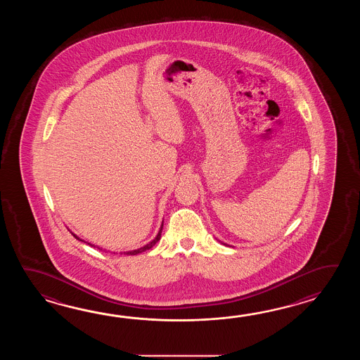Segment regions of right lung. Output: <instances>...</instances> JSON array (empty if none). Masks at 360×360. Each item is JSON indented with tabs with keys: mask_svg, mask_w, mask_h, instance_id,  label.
<instances>
[{
	"mask_svg": "<svg viewBox=\"0 0 360 360\" xmlns=\"http://www.w3.org/2000/svg\"><path fill=\"white\" fill-rule=\"evenodd\" d=\"M162 228H163V224L161 225V229H160V231H158V234H157V237L154 238L153 240L150 242V243H148V245H144V247H141V248H139V250H134V251H129V252H124V255H138V253L144 252V251H148V250H150L152 247H153L160 239H161V233H162ZM73 234V233H72ZM73 237L76 238V239H78V240H82V239H79V238L77 237L76 234H73ZM82 242H84V240H82ZM90 245V243H89ZM91 245V247H95V245Z\"/></svg>",
	"mask_w": 360,
	"mask_h": 360,
	"instance_id": "1",
	"label": "right lung"
}]
</instances>
